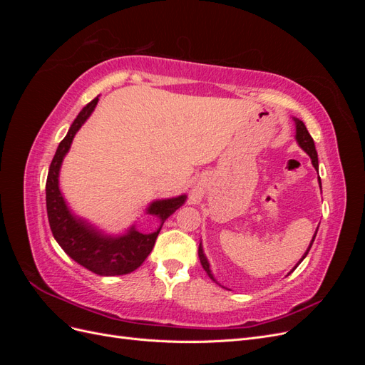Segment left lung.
I'll list each match as a JSON object with an SVG mask.
<instances>
[{
    "label": "left lung",
    "instance_id": "obj_1",
    "mask_svg": "<svg viewBox=\"0 0 365 365\" xmlns=\"http://www.w3.org/2000/svg\"><path fill=\"white\" fill-rule=\"evenodd\" d=\"M295 120V128H297V130H295V138H297V143L298 145H300V148L307 153L309 157H311V160H312V164H314V168L318 170V155H317V150H315V143H314V138L311 137V134H309L307 132V129H306V126H304V123L302 120H298V118H294ZM318 181H319V176H318ZM319 187H322V181H319ZM317 231H318V228H317ZM315 236H317V233L314 235V237H312V242H311V245H309V248H307V251L303 254V257H302V260L298 262L297 264H300L302 262H303V259L307 256V252H309V250H311V247H312V244H314V240H315ZM197 256H200V260H201V264H202V268L205 269V272L208 274V277L212 279L213 282H216L215 280V277H213V274H212V269H210V263H208V260H207V257L204 256V251H202V245L200 244V250H197ZM297 268V267H295ZM294 268V269H295ZM292 269V271H294Z\"/></svg>",
    "mask_w": 365,
    "mask_h": 365
}]
</instances>
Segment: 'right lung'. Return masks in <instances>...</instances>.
<instances>
[{
	"label": "right lung",
	"mask_w": 365,
	"mask_h": 365,
	"mask_svg": "<svg viewBox=\"0 0 365 365\" xmlns=\"http://www.w3.org/2000/svg\"><path fill=\"white\" fill-rule=\"evenodd\" d=\"M97 102L98 97L83 106L73 121L67 137L59 143L58 150L54 153L46 184L47 215L54 239L74 262L98 275H123L137 269L146 260L155 245L164 220L185 202V195L172 197V200L155 201L148 207V213L161 220L160 228L149 235L140 233L134 227H130L128 233L120 237L105 236L70 212L59 190L61 164L70 150L76 132L91 115Z\"/></svg>",
	"instance_id": "right-lung-1"
}]
</instances>
